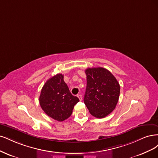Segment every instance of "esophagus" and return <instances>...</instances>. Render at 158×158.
Instances as JSON below:
<instances>
[{"label":"esophagus","instance_id":"34e87169","mask_svg":"<svg viewBox=\"0 0 158 158\" xmlns=\"http://www.w3.org/2000/svg\"><path fill=\"white\" fill-rule=\"evenodd\" d=\"M77 97L79 98V99L80 100H82V96H81V94H78V95H77Z\"/></svg>","mask_w":158,"mask_h":158}]
</instances>
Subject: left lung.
<instances>
[{
  "label": "left lung",
  "instance_id": "8db88e82",
  "mask_svg": "<svg viewBox=\"0 0 158 158\" xmlns=\"http://www.w3.org/2000/svg\"><path fill=\"white\" fill-rule=\"evenodd\" d=\"M84 103L90 114L97 118L109 115L118 102L120 86L110 71L104 68H87Z\"/></svg>",
  "mask_w": 158,
  "mask_h": 158
}]
</instances>
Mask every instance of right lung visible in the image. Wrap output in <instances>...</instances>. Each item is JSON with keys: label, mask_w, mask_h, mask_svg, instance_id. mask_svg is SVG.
Instances as JSON below:
<instances>
[{"label": "right lung", "mask_w": 158, "mask_h": 158, "mask_svg": "<svg viewBox=\"0 0 158 158\" xmlns=\"http://www.w3.org/2000/svg\"><path fill=\"white\" fill-rule=\"evenodd\" d=\"M79 101L77 96L70 93L61 73L47 80L39 96V103L44 113L58 121L68 119Z\"/></svg>", "instance_id": "add662e5"}]
</instances>
